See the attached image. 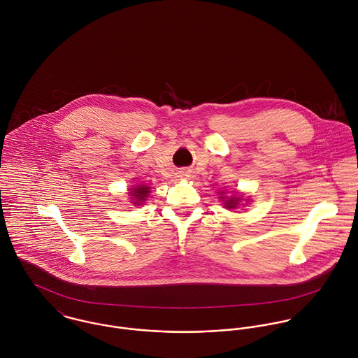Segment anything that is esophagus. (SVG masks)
<instances>
[{
  "mask_svg": "<svg viewBox=\"0 0 358 358\" xmlns=\"http://www.w3.org/2000/svg\"><path fill=\"white\" fill-rule=\"evenodd\" d=\"M185 176H187L186 173H183V172H180V175H179V178H185Z\"/></svg>",
  "mask_w": 358,
  "mask_h": 358,
  "instance_id": "esophagus-1",
  "label": "esophagus"
}]
</instances>
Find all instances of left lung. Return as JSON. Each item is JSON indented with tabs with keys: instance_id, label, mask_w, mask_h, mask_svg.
<instances>
[{
	"instance_id": "8db88e82",
	"label": "left lung",
	"mask_w": 358,
	"mask_h": 358,
	"mask_svg": "<svg viewBox=\"0 0 358 358\" xmlns=\"http://www.w3.org/2000/svg\"><path fill=\"white\" fill-rule=\"evenodd\" d=\"M237 201H238V199H230L229 201H226V206L227 208H236V205H237Z\"/></svg>"
}]
</instances>
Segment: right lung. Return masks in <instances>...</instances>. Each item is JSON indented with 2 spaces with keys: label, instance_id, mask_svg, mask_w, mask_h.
Masks as SVG:
<instances>
[{
  "label": "right lung",
  "instance_id": "right-lung-1",
  "mask_svg": "<svg viewBox=\"0 0 358 358\" xmlns=\"http://www.w3.org/2000/svg\"><path fill=\"white\" fill-rule=\"evenodd\" d=\"M150 192H149V187L148 186H139V187H136V189H134L132 190V193H131V196H132V199L135 200V201H145L146 200V197H148V194H149ZM141 203H135V204H141Z\"/></svg>",
  "mask_w": 358,
  "mask_h": 358
}]
</instances>
